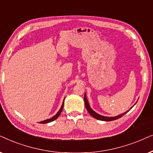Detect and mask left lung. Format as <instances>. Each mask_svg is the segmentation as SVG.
I'll return each mask as SVG.
<instances>
[{"mask_svg": "<svg viewBox=\"0 0 153 153\" xmlns=\"http://www.w3.org/2000/svg\"><path fill=\"white\" fill-rule=\"evenodd\" d=\"M84 100H85V107H86V108L87 110V111H88V113L90 114V115L92 116L93 117H94V118H96V119H97V120H102V121H112V120H115L119 119V118L122 117L124 115H125V114L127 113L128 111H128L125 112V113H124L123 114H120V115H117V116H115V117H105V116L101 115H99V114L97 113H96V112L94 111L91 108L90 106H89L88 101H87V97H86V94H85ZM131 108H130V109H131Z\"/></svg>", "mask_w": 153, "mask_h": 153, "instance_id": "8db88e82", "label": "left lung"}]
</instances>
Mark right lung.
I'll list each match as a JSON object with an SVG mask.
<instances>
[{
    "instance_id": "add662e5",
    "label": "right lung",
    "mask_w": 153,
    "mask_h": 153,
    "mask_svg": "<svg viewBox=\"0 0 153 153\" xmlns=\"http://www.w3.org/2000/svg\"><path fill=\"white\" fill-rule=\"evenodd\" d=\"M64 101H63L62 105V107H61V108L59 109V111H58V113H56L55 115L53 116V117L52 118H50V119H48V120H46L40 122V124H45V123H50V122H52V121L55 120L56 118H58L59 116L60 115L61 113H62V110H63V108H64Z\"/></svg>"
}]
</instances>
